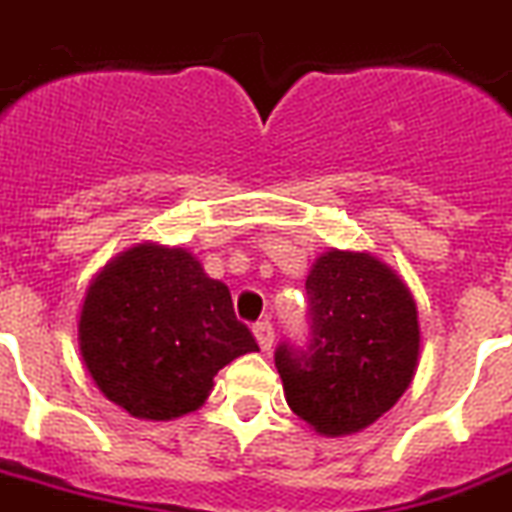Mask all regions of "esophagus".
<instances>
[{
	"label": "esophagus",
	"instance_id": "esophagus-1",
	"mask_svg": "<svg viewBox=\"0 0 512 512\" xmlns=\"http://www.w3.org/2000/svg\"><path fill=\"white\" fill-rule=\"evenodd\" d=\"M252 332H255V340H257V345H260V350H270V348H273V340H275L273 324H270V322H257L255 327H252Z\"/></svg>",
	"mask_w": 512,
	"mask_h": 512
}]
</instances>
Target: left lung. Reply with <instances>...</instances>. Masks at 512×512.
Instances as JSON below:
<instances>
[{"label": "left lung", "mask_w": 512, "mask_h": 512, "mask_svg": "<svg viewBox=\"0 0 512 512\" xmlns=\"http://www.w3.org/2000/svg\"><path fill=\"white\" fill-rule=\"evenodd\" d=\"M311 340L275 350L286 402L324 438L361 433L399 402L420 358L417 304L371 252H324L306 278Z\"/></svg>", "instance_id": "obj_1"}]
</instances>
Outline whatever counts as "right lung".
I'll list each match as a JSON object with an SVG mask.
<instances>
[{"instance_id":"obj_1","label":"right lung","mask_w":512,"mask_h":512,"mask_svg":"<svg viewBox=\"0 0 512 512\" xmlns=\"http://www.w3.org/2000/svg\"><path fill=\"white\" fill-rule=\"evenodd\" d=\"M257 342L229 288L182 247L136 244L95 275L79 314V353L97 389L139 420L198 410L213 376Z\"/></svg>"}]
</instances>
